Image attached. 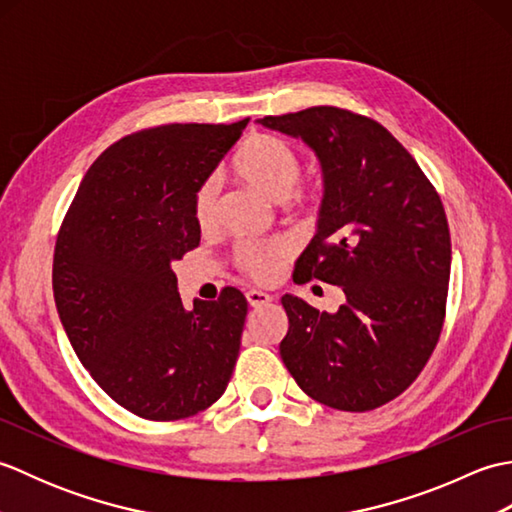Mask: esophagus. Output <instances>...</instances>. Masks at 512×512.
Returning a JSON list of instances; mask_svg holds the SVG:
<instances>
[{"instance_id": "34e87169", "label": "esophagus", "mask_w": 512, "mask_h": 512, "mask_svg": "<svg viewBox=\"0 0 512 512\" xmlns=\"http://www.w3.org/2000/svg\"><path fill=\"white\" fill-rule=\"evenodd\" d=\"M246 299H248L250 308H262V306H268V303L273 301V295H268V292H264V290H248Z\"/></svg>"}]
</instances>
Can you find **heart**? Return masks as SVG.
<instances>
[{"mask_svg":"<svg viewBox=\"0 0 512 512\" xmlns=\"http://www.w3.org/2000/svg\"><path fill=\"white\" fill-rule=\"evenodd\" d=\"M237 178L248 182L268 200L281 202L295 191L301 178V158L286 140L257 134L250 136L233 158ZM217 182L211 178L200 184L193 198V217L200 228H209L215 220ZM288 242L281 237L262 244H242L237 248V264L255 279H268L277 273L281 259L288 255Z\"/></svg>","mask_w":512,"mask_h":512,"instance_id":"b5f03b06","label":"heart"}]
</instances>
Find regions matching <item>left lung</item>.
<instances>
[{"label":"left lung","mask_w":512,"mask_h":512,"mask_svg":"<svg viewBox=\"0 0 512 512\" xmlns=\"http://www.w3.org/2000/svg\"><path fill=\"white\" fill-rule=\"evenodd\" d=\"M257 123L303 140L317 156V233L295 273L341 286L345 297L336 312L281 297L288 314L281 361L321 405L376 409L418 378L440 339L451 275L440 195L372 118L319 105Z\"/></svg>","instance_id":"1"}]
</instances>
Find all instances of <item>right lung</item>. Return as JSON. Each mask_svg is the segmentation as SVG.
<instances>
[{
    "label": "right lung",
    "mask_w": 512,
    "mask_h": 512,
    "mask_svg": "<svg viewBox=\"0 0 512 512\" xmlns=\"http://www.w3.org/2000/svg\"><path fill=\"white\" fill-rule=\"evenodd\" d=\"M246 125H162L118 140L85 173L59 231L63 330L105 394L140 418H189L231 380L246 297L224 288L184 310L171 264L200 244L193 198Z\"/></svg>",
    "instance_id": "add662e5"
}]
</instances>
